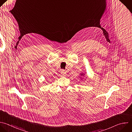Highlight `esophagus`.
<instances>
[{
  "mask_svg": "<svg viewBox=\"0 0 132 132\" xmlns=\"http://www.w3.org/2000/svg\"><path fill=\"white\" fill-rule=\"evenodd\" d=\"M61 74L63 76H64V77H65V76H66V71H65V70H62V71H61Z\"/></svg>",
  "mask_w": 132,
  "mask_h": 132,
  "instance_id": "34e87169",
  "label": "esophagus"
}]
</instances>
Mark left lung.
Listing matches in <instances>:
<instances>
[{"instance_id": "1", "label": "left lung", "mask_w": 132, "mask_h": 132, "mask_svg": "<svg viewBox=\"0 0 132 132\" xmlns=\"http://www.w3.org/2000/svg\"><path fill=\"white\" fill-rule=\"evenodd\" d=\"M84 75H85V73H84L83 72H82V73H80V77H79V78H80V79H81V80H83V78H82V77H83V76H84Z\"/></svg>"}]
</instances>
